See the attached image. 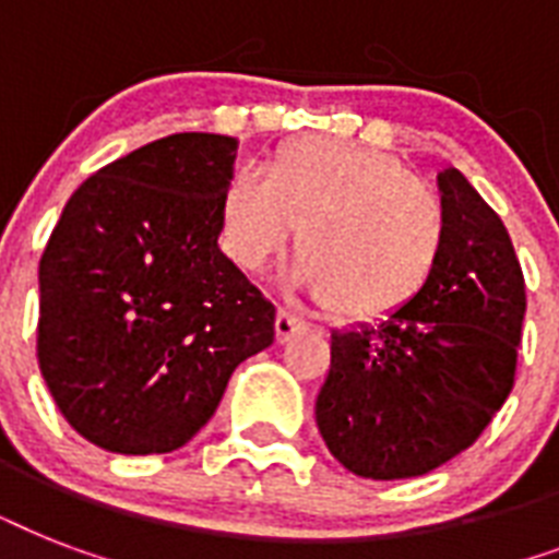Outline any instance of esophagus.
Segmentation results:
<instances>
[{"mask_svg":"<svg viewBox=\"0 0 559 559\" xmlns=\"http://www.w3.org/2000/svg\"><path fill=\"white\" fill-rule=\"evenodd\" d=\"M307 331L305 319H298V316L287 313V310H281L278 319H275V333H278V342H289L293 336Z\"/></svg>","mask_w":559,"mask_h":559,"instance_id":"34e87169","label":"esophagus"}]
</instances>
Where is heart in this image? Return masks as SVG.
<instances>
[{"mask_svg":"<svg viewBox=\"0 0 559 559\" xmlns=\"http://www.w3.org/2000/svg\"><path fill=\"white\" fill-rule=\"evenodd\" d=\"M296 228L293 284L350 322L415 301L447 246L441 197L397 156L324 135L281 147L266 170L237 168L219 197V240L240 270H266Z\"/></svg>","mask_w":559,"mask_h":559,"instance_id":"1","label":"heart"}]
</instances>
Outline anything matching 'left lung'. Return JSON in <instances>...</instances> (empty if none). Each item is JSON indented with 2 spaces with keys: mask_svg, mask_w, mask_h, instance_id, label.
I'll return each instance as SVG.
<instances>
[{
  "mask_svg": "<svg viewBox=\"0 0 559 559\" xmlns=\"http://www.w3.org/2000/svg\"><path fill=\"white\" fill-rule=\"evenodd\" d=\"M447 246L429 287L377 324L331 333L316 397L328 450L354 476H424L464 452L513 389L525 278L511 235L467 177H438Z\"/></svg>",
  "mask_w": 559,
  "mask_h": 559,
  "instance_id": "1",
  "label": "left lung"
}]
</instances>
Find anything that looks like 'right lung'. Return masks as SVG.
<instances>
[{
    "label": "right lung",
    "mask_w": 559,
    "mask_h": 559,
    "mask_svg": "<svg viewBox=\"0 0 559 559\" xmlns=\"http://www.w3.org/2000/svg\"><path fill=\"white\" fill-rule=\"evenodd\" d=\"M237 139L177 133L92 174L39 261L37 359L100 450L186 447L228 377L275 340V307L219 252Z\"/></svg>",
    "instance_id": "obj_1"
}]
</instances>
